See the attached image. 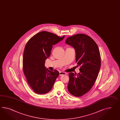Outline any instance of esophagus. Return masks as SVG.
<instances>
[{
    "instance_id": "34e87169",
    "label": "esophagus",
    "mask_w": 120,
    "mask_h": 120,
    "mask_svg": "<svg viewBox=\"0 0 120 120\" xmlns=\"http://www.w3.org/2000/svg\"><path fill=\"white\" fill-rule=\"evenodd\" d=\"M65 74H66V73L64 72H63V71H60L59 72V75L60 76H61L62 75H64Z\"/></svg>"
}]
</instances>
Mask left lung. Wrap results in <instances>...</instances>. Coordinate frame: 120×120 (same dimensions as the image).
Segmentation results:
<instances>
[{
    "label": "left lung",
    "instance_id": "8db88e82",
    "mask_svg": "<svg viewBox=\"0 0 120 120\" xmlns=\"http://www.w3.org/2000/svg\"><path fill=\"white\" fill-rule=\"evenodd\" d=\"M65 43L75 49L76 62L81 67L79 73H69L68 89L74 96H82L90 90L98 76L101 64L99 50L93 39L84 34L68 37Z\"/></svg>",
    "mask_w": 120,
    "mask_h": 120
}]
</instances>
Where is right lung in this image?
<instances>
[{"label": "right lung", "instance_id": "right-lung-1", "mask_svg": "<svg viewBox=\"0 0 120 120\" xmlns=\"http://www.w3.org/2000/svg\"><path fill=\"white\" fill-rule=\"evenodd\" d=\"M64 38L53 33L42 31L34 35L27 42L24 49L23 71L29 85L38 94H45L51 90L59 76L58 71L49 70L45 67L53 45Z\"/></svg>", "mask_w": 120, "mask_h": 120}]
</instances>
